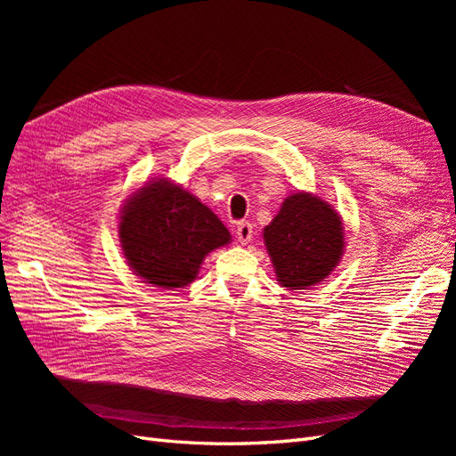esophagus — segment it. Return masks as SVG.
Segmentation results:
<instances>
[{
	"label": "esophagus",
	"mask_w": 456,
	"mask_h": 456,
	"mask_svg": "<svg viewBox=\"0 0 456 456\" xmlns=\"http://www.w3.org/2000/svg\"><path fill=\"white\" fill-rule=\"evenodd\" d=\"M236 236H238V241L241 245L249 243L253 240V224L247 223V220H241V223L236 228Z\"/></svg>",
	"instance_id": "esophagus-1"
}]
</instances>
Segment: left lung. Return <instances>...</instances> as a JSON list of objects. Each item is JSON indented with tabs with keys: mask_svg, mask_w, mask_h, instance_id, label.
<instances>
[{
	"mask_svg": "<svg viewBox=\"0 0 456 456\" xmlns=\"http://www.w3.org/2000/svg\"><path fill=\"white\" fill-rule=\"evenodd\" d=\"M265 243L278 281L287 289H306L323 281L344 251L338 213L308 191L289 196L265 228Z\"/></svg>",
	"mask_w": 456,
	"mask_h": 456,
	"instance_id": "1",
	"label": "left lung"
}]
</instances>
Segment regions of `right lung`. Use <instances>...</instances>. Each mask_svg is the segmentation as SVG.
<instances>
[{
  "mask_svg": "<svg viewBox=\"0 0 456 456\" xmlns=\"http://www.w3.org/2000/svg\"><path fill=\"white\" fill-rule=\"evenodd\" d=\"M118 233L133 272L161 289L194 281L203 258L232 240L209 207L167 178L151 181L127 200Z\"/></svg>",
  "mask_w": 456,
  "mask_h": 456,
  "instance_id": "add662e5",
  "label": "right lung"
}]
</instances>
